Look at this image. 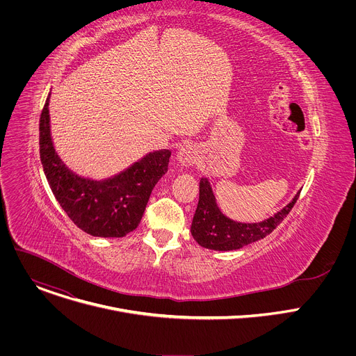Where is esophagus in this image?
Masks as SVG:
<instances>
[{
	"label": "esophagus",
	"mask_w": 356,
	"mask_h": 356,
	"mask_svg": "<svg viewBox=\"0 0 356 356\" xmlns=\"http://www.w3.org/2000/svg\"><path fill=\"white\" fill-rule=\"evenodd\" d=\"M176 161L180 166H193L197 162V150L193 146L186 145L176 154Z\"/></svg>",
	"instance_id": "esophagus-1"
}]
</instances>
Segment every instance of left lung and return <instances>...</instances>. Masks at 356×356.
<instances>
[{
    "label": "left lung",
    "mask_w": 356,
    "mask_h": 356,
    "mask_svg": "<svg viewBox=\"0 0 356 356\" xmlns=\"http://www.w3.org/2000/svg\"><path fill=\"white\" fill-rule=\"evenodd\" d=\"M300 195V190L293 200L275 216L261 222H238L227 217L217 204L216 195L207 177L200 180V198L191 222V235L195 242L213 250H235L269 235L290 213Z\"/></svg>",
    "instance_id": "8db88e82"
}]
</instances>
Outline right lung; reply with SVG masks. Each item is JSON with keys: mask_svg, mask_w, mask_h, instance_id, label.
Wrapping results in <instances>:
<instances>
[{"mask_svg": "<svg viewBox=\"0 0 356 356\" xmlns=\"http://www.w3.org/2000/svg\"><path fill=\"white\" fill-rule=\"evenodd\" d=\"M49 99L39 122V150L47 183L67 217L84 232L121 238L134 231L143 216L155 184L168 172L172 152H149L125 170L94 180L80 176L60 159L50 134Z\"/></svg>", "mask_w": 356, "mask_h": 356, "instance_id": "right-lung-1", "label": "right lung"}]
</instances>
